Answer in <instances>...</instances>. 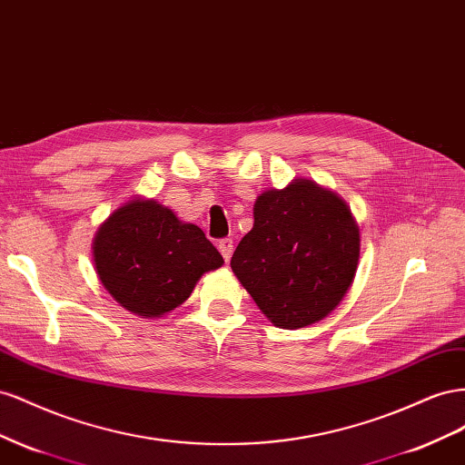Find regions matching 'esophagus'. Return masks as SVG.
<instances>
[{"mask_svg": "<svg viewBox=\"0 0 465 465\" xmlns=\"http://www.w3.org/2000/svg\"><path fill=\"white\" fill-rule=\"evenodd\" d=\"M218 249H220L222 257H223L225 261H230L232 253H233V242H232V237H223V240H220V242H218Z\"/></svg>", "mask_w": 465, "mask_h": 465, "instance_id": "esophagus-1", "label": "esophagus"}]
</instances>
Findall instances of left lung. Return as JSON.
<instances>
[{"instance_id":"8db88e82","label":"left lung","mask_w":465,"mask_h":465,"mask_svg":"<svg viewBox=\"0 0 465 465\" xmlns=\"http://www.w3.org/2000/svg\"><path fill=\"white\" fill-rule=\"evenodd\" d=\"M232 271L269 320L282 329L322 322L347 294L361 255L349 206L306 179L264 191Z\"/></svg>"}]
</instances>
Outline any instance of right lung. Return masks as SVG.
Listing matches in <instances>:
<instances>
[{
    "mask_svg": "<svg viewBox=\"0 0 465 465\" xmlns=\"http://www.w3.org/2000/svg\"><path fill=\"white\" fill-rule=\"evenodd\" d=\"M93 257L109 294L143 317L181 306L198 278L223 262L198 225L179 222L155 201H132L113 212L95 235Z\"/></svg>",
    "mask_w": 465,
    "mask_h": 465,
    "instance_id": "add662e5",
    "label": "right lung"
}]
</instances>
